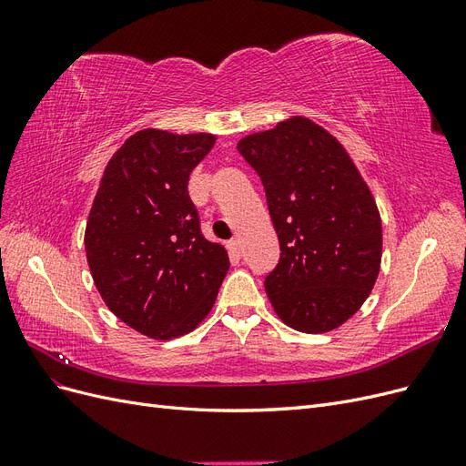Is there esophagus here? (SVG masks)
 <instances>
[{
  "label": "esophagus",
  "instance_id": "1",
  "mask_svg": "<svg viewBox=\"0 0 466 466\" xmlns=\"http://www.w3.org/2000/svg\"><path fill=\"white\" fill-rule=\"evenodd\" d=\"M228 250H229V255L231 257H241V241H238V238H231V241L228 243Z\"/></svg>",
  "mask_w": 466,
  "mask_h": 466
}]
</instances>
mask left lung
Here are the masks:
<instances>
[{"mask_svg": "<svg viewBox=\"0 0 466 466\" xmlns=\"http://www.w3.org/2000/svg\"><path fill=\"white\" fill-rule=\"evenodd\" d=\"M255 168L279 241L264 288L288 327L307 334L340 327L370 298L379 276L380 218L338 139L309 118L237 146Z\"/></svg>", "mask_w": 466, "mask_h": 466, "instance_id": "obj_1", "label": "left lung"}]
</instances>
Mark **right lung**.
Here are the masks:
<instances>
[{
  "label": "right lung",
  "mask_w": 466,
  "mask_h": 466,
  "mask_svg": "<svg viewBox=\"0 0 466 466\" xmlns=\"http://www.w3.org/2000/svg\"><path fill=\"white\" fill-rule=\"evenodd\" d=\"M216 137L142 130L112 155L95 196L86 252L106 307L134 330L171 340L198 327L229 257L206 241L188 177Z\"/></svg>",
  "instance_id": "1"
}]
</instances>
